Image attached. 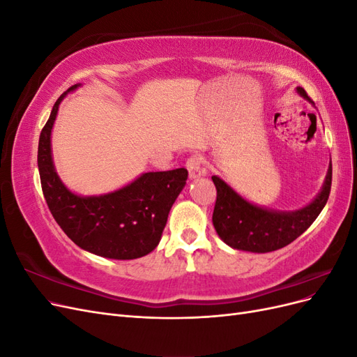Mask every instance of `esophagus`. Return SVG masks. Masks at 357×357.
Listing matches in <instances>:
<instances>
[{"mask_svg":"<svg viewBox=\"0 0 357 357\" xmlns=\"http://www.w3.org/2000/svg\"><path fill=\"white\" fill-rule=\"evenodd\" d=\"M186 168L189 171V178L195 180L201 174H204V159L198 155H193L188 159L186 162Z\"/></svg>","mask_w":357,"mask_h":357,"instance_id":"esophagus-1","label":"esophagus"}]
</instances>
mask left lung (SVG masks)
Returning <instances> with one entry per match:
<instances>
[{
  "mask_svg": "<svg viewBox=\"0 0 357 357\" xmlns=\"http://www.w3.org/2000/svg\"><path fill=\"white\" fill-rule=\"evenodd\" d=\"M296 92L314 105L304 89L296 88ZM211 180L218 190L213 225L220 240L235 250L268 253L295 241L317 219L329 198L332 162L317 197L305 207L294 211L261 207L243 198L220 177L213 176Z\"/></svg>",
  "mask_w": 357,
  "mask_h": 357,
  "instance_id": "obj_1",
  "label": "left lung"
}]
</instances>
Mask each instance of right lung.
<instances>
[{"label": "right lung", "mask_w": 357, "mask_h": 357, "mask_svg": "<svg viewBox=\"0 0 357 357\" xmlns=\"http://www.w3.org/2000/svg\"><path fill=\"white\" fill-rule=\"evenodd\" d=\"M80 86L74 84L55 102L38 142V171L49 210L61 229L83 250L101 257L137 259L153 252L168 213L188 180V169L144 172L126 186L82 197L59 178L52 158V129L59 104Z\"/></svg>", "instance_id": "add662e5"}]
</instances>
